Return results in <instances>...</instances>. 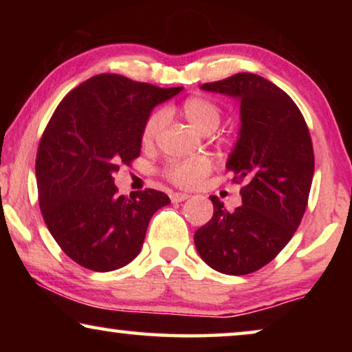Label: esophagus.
<instances>
[{
	"label": "esophagus",
	"mask_w": 352,
	"mask_h": 352,
	"mask_svg": "<svg viewBox=\"0 0 352 352\" xmlns=\"http://www.w3.org/2000/svg\"><path fill=\"white\" fill-rule=\"evenodd\" d=\"M187 199H189V195L182 194V192H175V194H171V201H176V204H179V201H184Z\"/></svg>",
	"instance_id": "obj_1"
}]
</instances>
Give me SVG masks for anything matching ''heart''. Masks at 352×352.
<instances>
[{"instance_id": "heart-1", "label": "heart", "mask_w": 352, "mask_h": 352, "mask_svg": "<svg viewBox=\"0 0 352 352\" xmlns=\"http://www.w3.org/2000/svg\"><path fill=\"white\" fill-rule=\"evenodd\" d=\"M179 112L184 115L195 129L200 133L210 134L219 126L221 118H223V110L214 100L204 96H192L182 100L179 105ZM166 120V112L163 109L153 110L148 115L146 123L142 126V142L151 144L157 139L158 133L162 131L163 124ZM211 171V160L208 157H194V158H181V160H171L163 168V176L173 184L179 187H192L200 182Z\"/></svg>"}]
</instances>
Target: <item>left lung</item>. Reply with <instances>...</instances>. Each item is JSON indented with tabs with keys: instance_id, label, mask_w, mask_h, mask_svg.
I'll return each instance as SVG.
<instances>
[{
	"instance_id": "left-lung-1",
	"label": "left lung",
	"mask_w": 352,
	"mask_h": 352,
	"mask_svg": "<svg viewBox=\"0 0 352 352\" xmlns=\"http://www.w3.org/2000/svg\"><path fill=\"white\" fill-rule=\"evenodd\" d=\"M200 88L240 100L242 124L226 168L243 187L234 211L210 197L213 218L195 232V248L214 271L245 276L271 263L301 223L314 176L311 134L290 96L263 76L237 74Z\"/></svg>"
}]
</instances>
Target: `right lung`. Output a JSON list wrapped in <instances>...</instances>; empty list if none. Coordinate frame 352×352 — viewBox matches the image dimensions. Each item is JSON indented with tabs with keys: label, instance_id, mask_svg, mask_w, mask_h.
Masks as SVG:
<instances>
[{
	"label": "right lung",
	"instance_id": "add662e5",
	"mask_svg": "<svg viewBox=\"0 0 352 352\" xmlns=\"http://www.w3.org/2000/svg\"><path fill=\"white\" fill-rule=\"evenodd\" d=\"M181 91L100 74L72 89L52 113L36 153L38 200L51 235L80 266H126L141 252L152 214L170 204L153 189L118 195L113 173L139 157L152 109Z\"/></svg>",
	"mask_w": 352,
	"mask_h": 352
}]
</instances>
